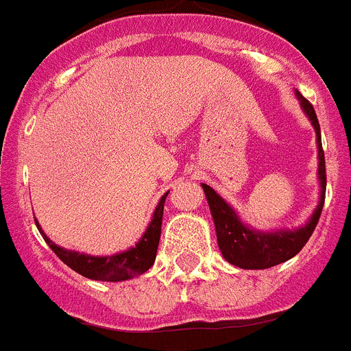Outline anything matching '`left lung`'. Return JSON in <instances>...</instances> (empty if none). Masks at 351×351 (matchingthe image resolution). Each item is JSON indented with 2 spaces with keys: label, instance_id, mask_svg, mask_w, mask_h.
Instances as JSON below:
<instances>
[{
  "label": "left lung",
  "instance_id": "left-lung-1",
  "mask_svg": "<svg viewBox=\"0 0 351 351\" xmlns=\"http://www.w3.org/2000/svg\"><path fill=\"white\" fill-rule=\"evenodd\" d=\"M300 101L304 114L309 117L313 128L316 132V144H318V179H320V202L315 209L309 221L295 230H276L260 232L244 225L235 210L219 197L210 186L202 184L204 193L209 202L210 214H213L214 226H216V237L218 246L221 250L226 262L241 269H269L278 263H283L295 256L311 234L315 232L322 209L325 202V188H327V173H325V156L322 149L320 123L316 117L315 108L299 91H295Z\"/></svg>",
  "mask_w": 351,
  "mask_h": 351
}]
</instances>
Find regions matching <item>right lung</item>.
Here are the masks:
<instances>
[{"instance_id":"obj_1","label":"right lung","mask_w":351,"mask_h":351,"mask_svg":"<svg viewBox=\"0 0 351 351\" xmlns=\"http://www.w3.org/2000/svg\"><path fill=\"white\" fill-rule=\"evenodd\" d=\"M167 195L169 193H165L160 198V202H158L156 209L153 213V218H151V223H149L147 230L144 232L141 241L133 247H130V250L123 251V253H116V255L91 256L79 253V251L64 250V247L52 243L51 239L43 234L36 219L35 223L38 232L45 239V243L49 244V247L60 256L61 262L66 263L68 267L79 272L80 276L95 281H126L135 278V276L144 274L154 263L158 244H160L163 206H165Z\"/></svg>"}]
</instances>
